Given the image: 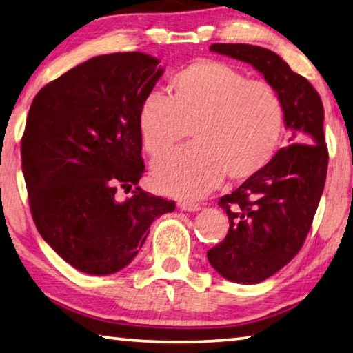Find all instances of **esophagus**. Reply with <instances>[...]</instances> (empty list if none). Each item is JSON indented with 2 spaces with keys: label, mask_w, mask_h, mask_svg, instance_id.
I'll list each match as a JSON object with an SVG mask.
<instances>
[{
  "label": "esophagus",
  "mask_w": 353,
  "mask_h": 353,
  "mask_svg": "<svg viewBox=\"0 0 353 353\" xmlns=\"http://www.w3.org/2000/svg\"><path fill=\"white\" fill-rule=\"evenodd\" d=\"M177 205H179V209H182L185 212H198L201 209L199 204L190 203V201H179Z\"/></svg>",
  "instance_id": "obj_1"
}]
</instances>
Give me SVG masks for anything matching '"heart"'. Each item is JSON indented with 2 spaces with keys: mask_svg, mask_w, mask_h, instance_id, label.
<instances>
[{
  "mask_svg": "<svg viewBox=\"0 0 353 353\" xmlns=\"http://www.w3.org/2000/svg\"><path fill=\"white\" fill-rule=\"evenodd\" d=\"M170 96L150 92L138 111L139 135L157 159L188 137L194 146L152 166L159 192L198 198L228 177L247 181L270 163L283 133L284 110L276 89L250 80L226 63L201 59L168 83Z\"/></svg>",
  "mask_w": 353,
  "mask_h": 353,
  "instance_id": "b5f03b06",
  "label": "heart"
}]
</instances>
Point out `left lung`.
Returning <instances> with one entry per match:
<instances>
[{"label":"left lung","mask_w":353,"mask_h":353,"mask_svg":"<svg viewBox=\"0 0 353 353\" xmlns=\"http://www.w3.org/2000/svg\"><path fill=\"white\" fill-rule=\"evenodd\" d=\"M210 50L259 70L281 97L284 122L292 130L290 146L218 201L229 231L207 259L229 281L256 284L292 261L311 229L328 166L323 105L311 83L270 50L248 43H214Z\"/></svg>","instance_id":"obj_1"}]
</instances>
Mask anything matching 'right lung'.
Masks as SVG:
<instances>
[{
    "mask_svg": "<svg viewBox=\"0 0 353 353\" xmlns=\"http://www.w3.org/2000/svg\"><path fill=\"white\" fill-rule=\"evenodd\" d=\"M154 56H96L37 92L21 137L32 220L72 267L111 275L141 250L174 201L137 187L144 172L138 111L163 74ZM134 196L117 201V190Z\"/></svg>",
    "mask_w": 353,
    "mask_h": 353,
    "instance_id": "add662e5",
    "label": "right lung"
}]
</instances>
